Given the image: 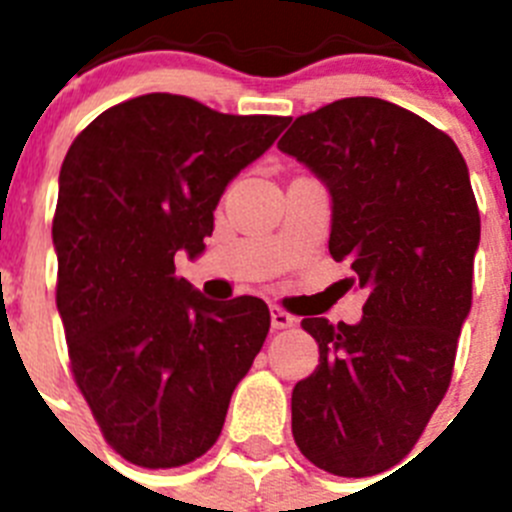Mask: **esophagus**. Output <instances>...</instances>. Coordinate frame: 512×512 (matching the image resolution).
<instances>
[{"instance_id":"esophagus-1","label":"esophagus","mask_w":512,"mask_h":512,"mask_svg":"<svg viewBox=\"0 0 512 512\" xmlns=\"http://www.w3.org/2000/svg\"><path fill=\"white\" fill-rule=\"evenodd\" d=\"M293 321L296 319L288 311H283L278 306H270V324H273V329H288V326H293Z\"/></svg>"}]
</instances>
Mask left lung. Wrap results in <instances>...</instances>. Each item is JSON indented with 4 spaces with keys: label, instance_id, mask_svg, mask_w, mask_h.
<instances>
[{
    "label": "left lung",
    "instance_id": "8db88e82",
    "mask_svg": "<svg viewBox=\"0 0 512 512\" xmlns=\"http://www.w3.org/2000/svg\"><path fill=\"white\" fill-rule=\"evenodd\" d=\"M331 196L329 252L367 290L357 324L303 319L319 367L290 411L303 457L339 477L385 472L449 388L472 308L480 211L459 147L418 114L352 96L280 137Z\"/></svg>",
    "mask_w": 512,
    "mask_h": 512
}]
</instances>
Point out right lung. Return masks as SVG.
<instances>
[{"instance_id":"add662e5","label":"right lung","mask_w":512,"mask_h":512,"mask_svg":"<svg viewBox=\"0 0 512 512\" xmlns=\"http://www.w3.org/2000/svg\"><path fill=\"white\" fill-rule=\"evenodd\" d=\"M176 94L122 101L68 147L58 178L55 303L101 434L127 462L168 469L219 439L270 311L211 301L176 275L206 250L222 193L288 127Z\"/></svg>"}]
</instances>
